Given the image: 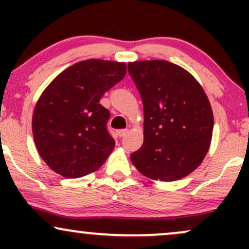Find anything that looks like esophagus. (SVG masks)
I'll return each mask as SVG.
<instances>
[{
  "instance_id": "esophagus-1",
  "label": "esophagus",
  "mask_w": 249,
  "mask_h": 249,
  "mask_svg": "<svg viewBox=\"0 0 249 249\" xmlns=\"http://www.w3.org/2000/svg\"><path fill=\"white\" fill-rule=\"evenodd\" d=\"M126 133H127V130H125V128H122V130L117 131V136L118 137H124Z\"/></svg>"
}]
</instances>
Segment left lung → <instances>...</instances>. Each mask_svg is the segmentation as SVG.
Returning a JSON list of instances; mask_svg holds the SVG:
<instances>
[{
  "label": "left lung",
  "mask_w": 249,
  "mask_h": 249,
  "mask_svg": "<svg viewBox=\"0 0 249 249\" xmlns=\"http://www.w3.org/2000/svg\"><path fill=\"white\" fill-rule=\"evenodd\" d=\"M144 105V142L131 161L147 178L174 181L192 173L208 152L213 112L188 71L167 61L128 63Z\"/></svg>",
  "instance_id": "8db88e82"
}]
</instances>
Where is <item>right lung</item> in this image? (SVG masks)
Listing matches in <instances>:
<instances>
[{"label":"right lung","instance_id":"add662e5","mask_svg":"<svg viewBox=\"0 0 249 249\" xmlns=\"http://www.w3.org/2000/svg\"><path fill=\"white\" fill-rule=\"evenodd\" d=\"M125 63L87 59L65 69L43 91L33 115L41 158L65 178L95 172L113 151L102 96L124 78Z\"/></svg>","mask_w":249,"mask_h":249}]
</instances>
